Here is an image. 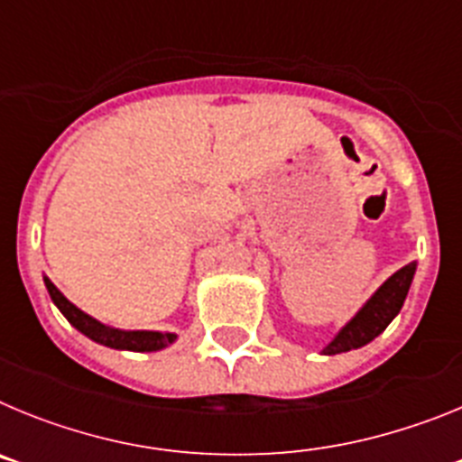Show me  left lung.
Listing matches in <instances>:
<instances>
[{"instance_id":"left-lung-1","label":"left lung","mask_w":462,"mask_h":462,"mask_svg":"<svg viewBox=\"0 0 462 462\" xmlns=\"http://www.w3.org/2000/svg\"><path fill=\"white\" fill-rule=\"evenodd\" d=\"M414 271L416 263L411 261V263L402 266L398 273H393L389 280L383 282L382 287L377 289V293L363 305L361 312L337 333L336 340L326 346L324 354L349 352V349H358V346L374 340L393 321V317L400 312L402 303H405Z\"/></svg>"}]
</instances>
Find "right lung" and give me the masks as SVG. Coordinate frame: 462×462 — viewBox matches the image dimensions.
<instances>
[{"instance_id":"obj_1","label":"right lung","mask_w":462,"mask_h":462,"mask_svg":"<svg viewBox=\"0 0 462 462\" xmlns=\"http://www.w3.org/2000/svg\"><path fill=\"white\" fill-rule=\"evenodd\" d=\"M48 293H51L52 303L60 308V312L69 319V324H73L80 333H85L88 337H92L94 342L99 345L113 346V349H129V352H157L162 346L171 345L175 340L173 333H154V330H117L110 328V326L99 324L97 319L88 317L85 312H80L73 303H69L67 298L60 293V289L52 284L51 280H46Z\"/></svg>"}]
</instances>
